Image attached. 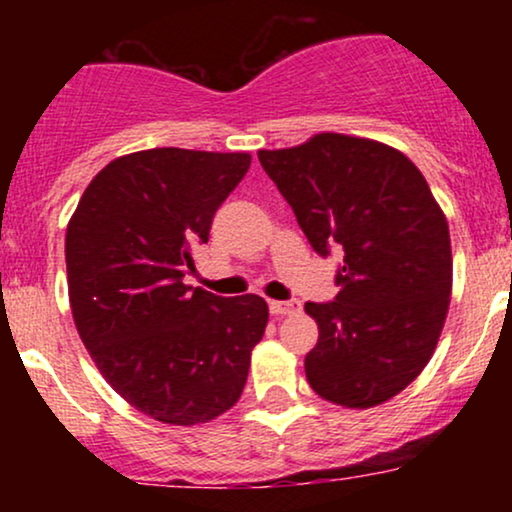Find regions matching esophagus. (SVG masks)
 <instances>
[{
	"label": "esophagus",
	"instance_id": "34e87169",
	"mask_svg": "<svg viewBox=\"0 0 512 512\" xmlns=\"http://www.w3.org/2000/svg\"><path fill=\"white\" fill-rule=\"evenodd\" d=\"M269 310L274 315H291L296 310H301V301H296V298H291V301H272L269 303Z\"/></svg>",
	"mask_w": 512,
	"mask_h": 512
}]
</instances>
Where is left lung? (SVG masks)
I'll use <instances>...</instances> for the list:
<instances>
[{
    "label": "left lung",
    "instance_id": "obj_1",
    "mask_svg": "<svg viewBox=\"0 0 512 512\" xmlns=\"http://www.w3.org/2000/svg\"><path fill=\"white\" fill-rule=\"evenodd\" d=\"M257 156L317 255L344 252L334 301L305 303L320 330L305 378L342 407L387 402L426 368L448 315L450 231L431 187L402 151L349 134Z\"/></svg>",
    "mask_w": 512,
    "mask_h": 512
}]
</instances>
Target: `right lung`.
Here are the masks:
<instances>
[{
    "mask_svg": "<svg viewBox=\"0 0 512 512\" xmlns=\"http://www.w3.org/2000/svg\"><path fill=\"white\" fill-rule=\"evenodd\" d=\"M250 154L163 146L115 158L67 226L74 325L103 378L151 419L207 424L240 399L269 320L264 298L187 286L211 219Z\"/></svg>",
    "mask_w": 512,
    "mask_h": 512,
    "instance_id": "obj_1",
    "label": "right lung"
}]
</instances>
